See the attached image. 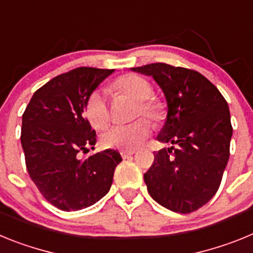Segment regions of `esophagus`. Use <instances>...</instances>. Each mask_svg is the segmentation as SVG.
Segmentation results:
<instances>
[{
	"label": "esophagus",
	"instance_id": "esophagus-1",
	"mask_svg": "<svg viewBox=\"0 0 253 253\" xmlns=\"http://www.w3.org/2000/svg\"><path fill=\"white\" fill-rule=\"evenodd\" d=\"M133 154H134L133 151H123L122 157H123V160H128V158H130Z\"/></svg>",
	"mask_w": 253,
	"mask_h": 253
}]
</instances>
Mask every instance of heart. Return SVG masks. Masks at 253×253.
<instances>
[{"mask_svg": "<svg viewBox=\"0 0 253 253\" xmlns=\"http://www.w3.org/2000/svg\"><path fill=\"white\" fill-rule=\"evenodd\" d=\"M113 88L129 99L137 101L134 116H147L158 124L165 119V107L158 100L149 99L153 93L151 84L137 75H124L115 80ZM86 116L93 128L104 129L110 122V113L105 95L96 90L88 96L86 101ZM151 125L146 119H139L129 125H114L104 131L101 142L107 148H118L123 151L135 149L148 138Z\"/></svg>", "mask_w": 253, "mask_h": 253, "instance_id": "1", "label": "heart"}]
</instances>
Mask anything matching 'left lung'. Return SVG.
Instances as JSON below:
<instances>
[{
    "label": "left lung",
    "instance_id": "1",
    "mask_svg": "<svg viewBox=\"0 0 253 253\" xmlns=\"http://www.w3.org/2000/svg\"><path fill=\"white\" fill-rule=\"evenodd\" d=\"M131 71L153 77L167 102L157 140L172 147L154 154L144 173L149 195L176 213L195 211L215 195L229 158L233 129L227 101L193 69L152 63Z\"/></svg>",
    "mask_w": 253,
    "mask_h": 253
}]
</instances>
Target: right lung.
<instances>
[{
	"instance_id": "add662e5",
	"label": "right lung",
	"mask_w": 253,
	"mask_h": 253,
	"mask_svg": "<svg viewBox=\"0 0 253 253\" xmlns=\"http://www.w3.org/2000/svg\"><path fill=\"white\" fill-rule=\"evenodd\" d=\"M114 69L81 67L40 87L22 115L21 146L26 169L42 195L64 211L81 210L104 198L113 184L118 151L87 158L96 133L84 116L88 96Z\"/></svg>"
}]
</instances>
